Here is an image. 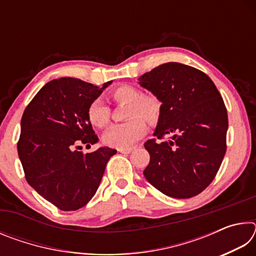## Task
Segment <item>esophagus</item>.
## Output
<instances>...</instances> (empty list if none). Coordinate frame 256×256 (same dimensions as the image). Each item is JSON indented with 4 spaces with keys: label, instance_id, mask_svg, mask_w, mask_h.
<instances>
[{
    "label": "esophagus",
    "instance_id": "esophagus-1",
    "mask_svg": "<svg viewBox=\"0 0 256 256\" xmlns=\"http://www.w3.org/2000/svg\"><path fill=\"white\" fill-rule=\"evenodd\" d=\"M133 150V148H123V149H118V152L120 154H130Z\"/></svg>",
    "mask_w": 256,
    "mask_h": 256
}]
</instances>
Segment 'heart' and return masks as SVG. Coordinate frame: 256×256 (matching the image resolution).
<instances>
[{
	"label": "heart",
	"instance_id": "obj_1",
	"mask_svg": "<svg viewBox=\"0 0 256 256\" xmlns=\"http://www.w3.org/2000/svg\"><path fill=\"white\" fill-rule=\"evenodd\" d=\"M118 104H128V120L112 125L102 136L104 144L112 148H130L146 131V118L149 123L157 122L160 115V102L152 94H142L136 86L122 84L110 92ZM89 122L97 128H105L110 120V110L102 99L94 100L88 108Z\"/></svg>",
	"mask_w": 256,
	"mask_h": 256
}]
</instances>
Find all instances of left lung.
Segmentation results:
<instances>
[{
	"instance_id": "8db88e82",
	"label": "left lung",
	"mask_w": 256,
	"mask_h": 256,
	"mask_svg": "<svg viewBox=\"0 0 256 256\" xmlns=\"http://www.w3.org/2000/svg\"><path fill=\"white\" fill-rule=\"evenodd\" d=\"M160 102L154 136L144 144L150 162L144 175L168 196H198L218 172L226 154L228 116L222 96L204 72L170 62L138 78Z\"/></svg>"
}]
</instances>
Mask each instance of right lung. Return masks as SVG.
<instances>
[{
    "instance_id": "1",
    "label": "right lung",
    "mask_w": 256,
    "mask_h": 256,
    "mask_svg": "<svg viewBox=\"0 0 256 256\" xmlns=\"http://www.w3.org/2000/svg\"><path fill=\"white\" fill-rule=\"evenodd\" d=\"M102 88L74 78L46 84L28 104L21 118L18 154L28 184L62 211H74L92 200L115 149L76 151L98 141L88 108Z\"/></svg>"
}]
</instances>
